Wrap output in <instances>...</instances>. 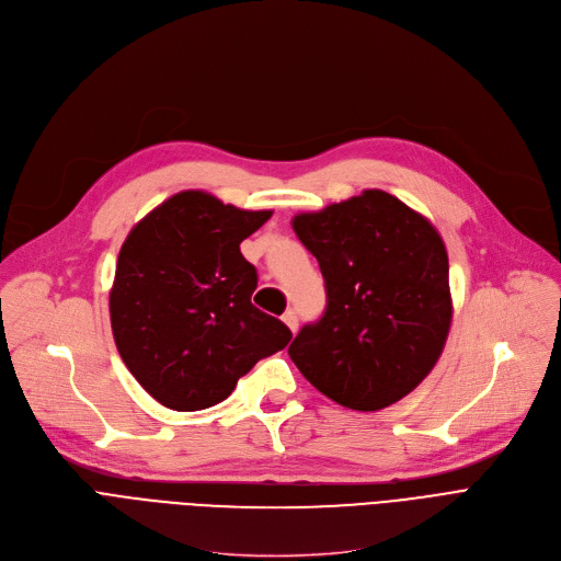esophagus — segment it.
<instances>
[{
    "instance_id": "34e87169",
    "label": "esophagus",
    "mask_w": 561,
    "mask_h": 561,
    "mask_svg": "<svg viewBox=\"0 0 561 561\" xmlns=\"http://www.w3.org/2000/svg\"><path fill=\"white\" fill-rule=\"evenodd\" d=\"M282 320L286 322V327L295 333L297 331V324H300V318H297V313L293 311V309H288L284 316H282Z\"/></svg>"
}]
</instances>
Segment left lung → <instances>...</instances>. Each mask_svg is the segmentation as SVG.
I'll return each mask as SVG.
<instances>
[{"mask_svg": "<svg viewBox=\"0 0 561 561\" xmlns=\"http://www.w3.org/2000/svg\"><path fill=\"white\" fill-rule=\"evenodd\" d=\"M293 230L318 259L327 309L305 324L288 356L322 394L352 410H381L413 392L435 367L454 305L449 256L428 218L365 190Z\"/></svg>", "mask_w": 561, "mask_h": 561, "instance_id": "left-lung-1", "label": "left lung"}]
</instances>
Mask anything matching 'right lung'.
Listing matches in <instances>:
<instances>
[{
  "label": "right lung",
  "instance_id": "obj_1",
  "mask_svg": "<svg viewBox=\"0 0 561 561\" xmlns=\"http://www.w3.org/2000/svg\"><path fill=\"white\" fill-rule=\"evenodd\" d=\"M271 216L190 190L126 237L110 290L112 335L162 405L192 413L220 403L256 360L288 345L290 329L252 305L256 271L239 248Z\"/></svg>",
  "mask_w": 561,
  "mask_h": 561
}]
</instances>
